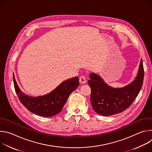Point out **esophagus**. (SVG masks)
<instances>
[{
    "mask_svg": "<svg viewBox=\"0 0 152 152\" xmlns=\"http://www.w3.org/2000/svg\"><path fill=\"white\" fill-rule=\"evenodd\" d=\"M80 82L81 83L83 84V83H85L86 82V77L84 76H81L80 77Z\"/></svg>",
    "mask_w": 152,
    "mask_h": 152,
    "instance_id": "1",
    "label": "esophagus"
}]
</instances>
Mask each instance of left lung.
I'll return each mask as SVG.
<instances>
[{
    "mask_svg": "<svg viewBox=\"0 0 152 152\" xmlns=\"http://www.w3.org/2000/svg\"><path fill=\"white\" fill-rule=\"evenodd\" d=\"M144 74L142 59L135 79L121 88L112 87L101 76L91 73L88 83L91 90L90 101L94 111L102 115L110 116L126 110L138 95L143 83Z\"/></svg>",
    "mask_w": 152,
    "mask_h": 152,
    "instance_id": "1",
    "label": "left lung"
}]
</instances>
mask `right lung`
Listing matches in <instances>:
<instances>
[{
  "label": "right lung",
  "mask_w": 152,
  "mask_h": 152,
  "mask_svg": "<svg viewBox=\"0 0 152 152\" xmlns=\"http://www.w3.org/2000/svg\"><path fill=\"white\" fill-rule=\"evenodd\" d=\"M15 92L18 97L31 113L42 117H52L61 112L70 94L79 85L78 77L62 82L50 93L41 96L32 97L20 90L13 75Z\"/></svg>",
  "instance_id": "right-lung-1"
}]
</instances>
